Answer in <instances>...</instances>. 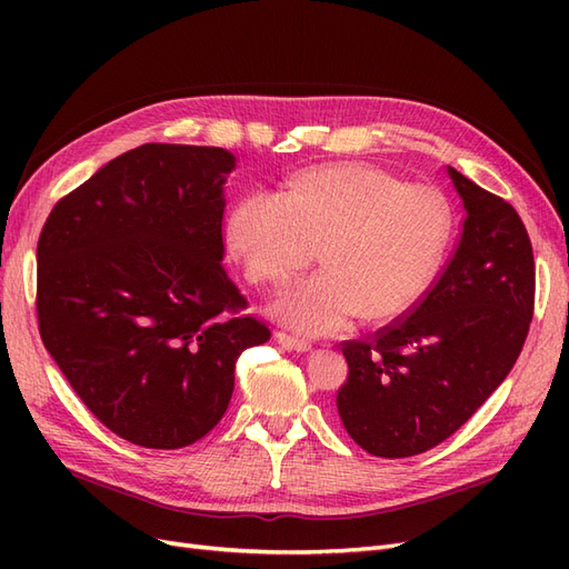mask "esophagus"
I'll use <instances>...</instances> for the list:
<instances>
[{
    "mask_svg": "<svg viewBox=\"0 0 569 569\" xmlns=\"http://www.w3.org/2000/svg\"><path fill=\"white\" fill-rule=\"evenodd\" d=\"M274 339H278V343H282V347H284L287 351H299V353L311 351V341L299 339V337H295V335L278 332V335H274Z\"/></svg>",
    "mask_w": 569,
    "mask_h": 569,
    "instance_id": "34e87169",
    "label": "esophagus"
}]
</instances>
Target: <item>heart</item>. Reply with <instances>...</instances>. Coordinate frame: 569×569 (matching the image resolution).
Segmentation results:
<instances>
[{
    "label": "heart",
    "instance_id": "1",
    "mask_svg": "<svg viewBox=\"0 0 569 569\" xmlns=\"http://www.w3.org/2000/svg\"><path fill=\"white\" fill-rule=\"evenodd\" d=\"M449 237L451 209L437 189L368 163L299 170L278 194L239 199L226 226L251 284L284 287L318 247L325 270L272 306L306 335L337 332L358 313L368 322L408 313L435 282Z\"/></svg>",
    "mask_w": 569,
    "mask_h": 569
}]
</instances>
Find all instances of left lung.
I'll return each mask as SVG.
<instances>
[{
  "mask_svg": "<svg viewBox=\"0 0 569 569\" xmlns=\"http://www.w3.org/2000/svg\"><path fill=\"white\" fill-rule=\"evenodd\" d=\"M449 178L465 220L439 280L372 341L341 343L339 418L380 458L418 456L458 432L512 370L533 316V253L518 211L451 166Z\"/></svg>",
  "mask_w": 569,
  "mask_h": 569,
  "instance_id": "1",
  "label": "left lung"
}]
</instances>
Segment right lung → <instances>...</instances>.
<instances>
[{
    "mask_svg": "<svg viewBox=\"0 0 569 569\" xmlns=\"http://www.w3.org/2000/svg\"><path fill=\"white\" fill-rule=\"evenodd\" d=\"M220 147L142 144L51 209L38 242L44 349L94 418L182 449L226 416L234 363L270 330L222 268Z\"/></svg>",
    "mask_w": 569,
    "mask_h": 569,
    "instance_id": "obj_1",
    "label": "right lung"
}]
</instances>
